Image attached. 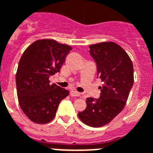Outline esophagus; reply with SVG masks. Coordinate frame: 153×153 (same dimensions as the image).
Returning <instances> with one entry per match:
<instances>
[{
    "label": "esophagus",
    "mask_w": 153,
    "mask_h": 153,
    "mask_svg": "<svg viewBox=\"0 0 153 153\" xmlns=\"http://www.w3.org/2000/svg\"><path fill=\"white\" fill-rule=\"evenodd\" d=\"M70 95H71V97H79L80 93L79 92H78V91L72 90V91H71V92H70Z\"/></svg>",
    "instance_id": "1"
}]
</instances>
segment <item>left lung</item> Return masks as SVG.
Masks as SVG:
<instances>
[{
    "mask_svg": "<svg viewBox=\"0 0 153 153\" xmlns=\"http://www.w3.org/2000/svg\"><path fill=\"white\" fill-rule=\"evenodd\" d=\"M89 48L97 64V76L104 84L100 87L99 98H87L85 110L78 116L86 125L100 127L110 123L125 107L134 83V69L128 54L114 42H103Z\"/></svg>",
    "mask_w": 153,
    "mask_h": 153,
    "instance_id": "left-lung-1",
    "label": "left lung"
}]
</instances>
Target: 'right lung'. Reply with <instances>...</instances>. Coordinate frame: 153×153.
Returning <instances> with one entry per match:
<instances>
[{
    "label": "right lung",
    "mask_w": 153,
    "mask_h": 153,
    "mask_svg": "<svg viewBox=\"0 0 153 153\" xmlns=\"http://www.w3.org/2000/svg\"><path fill=\"white\" fill-rule=\"evenodd\" d=\"M71 50V46L53 39H39L21 56L16 74L17 95L22 112L33 123L51 122L60 102L69 95L65 88L50 84L48 79L60 72Z\"/></svg>",
    "instance_id": "add662e5"
}]
</instances>
